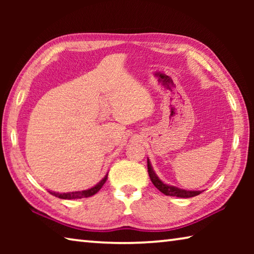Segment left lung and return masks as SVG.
Returning a JSON list of instances; mask_svg holds the SVG:
<instances>
[{
	"label": "left lung",
	"instance_id": "8db88e82",
	"mask_svg": "<svg viewBox=\"0 0 254 254\" xmlns=\"http://www.w3.org/2000/svg\"><path fill=\"white\" fill-rule=\"evenodd\" d=\"M148 173H149L150 179H151V182L154 186H156V188L159 189L162 194H165L167 196H176V197H182V198H189V197L199 195L201 192L200 190H185V189H180L175 186H169V185L162 183L156 175V173L153 171L149 159H148Z\"/></svg>",
	"mask_w": 254,
	"mask_h": 254
}]
</instances>
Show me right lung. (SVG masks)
Here are the masks:
<instances>
[{
  "instance_id": "obj_1",
  "label": "right lung",
  "mask_w": 254,
  "mask_h": 254,
  "mask_svg": "<svg viewBox=\"0 0 254 254\" xmlns=\"http://www.w3.org/2000/svg\"><path fill=\"white\" fill-rule=\"evenodd\" d=\"M107 179V174L105 175V177L103 178L100 183L96 184L95 186L86 189V190H80V191H71V192H56V191H49L51 195H54L58 198L62 199H77V198H85V197H91L93 195H95L96 192L100 190V189L103 187V185L105 184Z\"/></svg>"
}]
</instances>
